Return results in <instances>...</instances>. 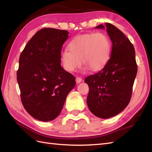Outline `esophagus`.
<instances>
[{
  "label": "esophagus",
  "mask_w": 152,
  "mask_h": 152,
  "mask_svg": "<svg viewBox=\"0 0 152 152\" xmlns=\"http://www.w3.org/2000/svg\"><path fill=\"white\" fill-rule=\"evenodd\" d=\"M82 81V79L80 78V77H76V82L77 83H80Z\"/></svg>",
  "instance_id": "34e87169"
}]
</instances>
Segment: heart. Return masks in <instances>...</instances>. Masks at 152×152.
Masks as SVG:
<instances>
[{
  "instance_id": "b5f03b06",
  "label": "heart",
  "mask_w": 152,
  "mask_h": 152,
  "mask_svg": "<svg viewBox=\"0 0 152 152\" xmlns=\"http://www.w3.org/2000/svg\"><path fill=\"white\" fill-rule=\"evenodd\" d=\"M68 49L61 53V62L64 69L74 72L82 64L92 70L104 65L110 55L111 44L109 38L102 33H88L76 37L71 40Z\"/></svg>"
}]
</instances>
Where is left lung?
Wrapping results in <instances>:
<instances>
[{"label": "left lung", "instance_id": "left-lung-1", "mask_svg": "<svg viewBox=\"0 0 152 152\" xmlns=\"http://www.w3.org/2000/svg\"><path fill=\"white\" fill-rule=\"evenodd\" d=\"M105 25L112 43L110 58L102 69L84 80L89 88L87 98L89 110L103 119L119 114L128 105L137 73L133 44L114 25L109 23ZM96 28L104 27L99 25Z\"/></svg>", "mask_w": 152, "mask_h": 152}]
</instances>
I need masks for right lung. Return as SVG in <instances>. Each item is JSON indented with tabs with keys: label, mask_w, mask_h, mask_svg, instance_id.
Returning <instances> with one entry per match:
<instances>
[{
	"label": "right lung",
	"mask_w": 152,
	"mask_h": 152,
	"mask_svg": "<svg viewBox=\"0 0 152 152\" xmlns=\"http://www.w3.org/2000/svg\"><path fill=\"white\" fill-rule=\"evenodd\" d=\"M69 34L65 30L42 28L19 57L17 80L22 104L38 120L56 118L75 86V77L61 66V49Z\"/></svg>",
	"instance_id": "right-lung-1"
}]
</instances>
